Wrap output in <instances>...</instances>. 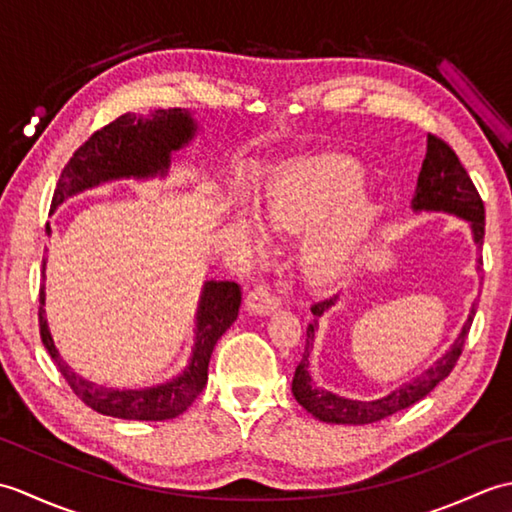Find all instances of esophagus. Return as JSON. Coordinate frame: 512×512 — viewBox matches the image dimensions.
<instances>
[{
  "instance_id": "esophagus-1",
  "label": "esophagus",
  "mask_w": 512,
  "mask_h": 512,
  "mask_svg": "<svg viewBox=\"0 0 512 512\" xmlns=\"http://www.w3.org/2000/svg\"><path fill=\"white\" fill-rule=\"evenodd\" d=\"M279 306V299L270 292L268 286H257L253 292H248L246 297V310L253 314H270Z\"/></svg>"
}]
</instances>
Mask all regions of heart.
Masks as SVG:
<instances>
[{"label":"heart","instance_id":"obj_1","mask_svg":"<svg viewBox=\"0 0 512 512\" xmlns=\"http://www.w3.org/2000/svg\"><path fill=\"white\" fill-rule=\"evenodd\" d=\"M363 167L345 154H321L281 165L270 178L264 213L270 226L284 233H301L299 264L312 284L328 286L341 279L372 233L376 206L365 193ZM242 222L262 233L253 209L242 211Z\"/></svg>","mask_w":512,"mask_h":512}]
</instances>
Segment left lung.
Here are the masks:
<instances>
[{"label":"left lung","mask_w":512,"mask_h":512,"mask_svg":"<svg viewBox=\"0 0 512 512\" xmlns=\"http://www.w3.org/2000/svg\"><path fill=\"white\" fill-rule=\"evenodd\" d=\"M411 209L420 211H442L458 215L462 220L471 224L473 239L477 248L484 244V202L477 193L473 180L469 173L462 167L460 158L455 156V151L444 143L442 138L429 134L427 136V156L422 160V169L418 176V187L416 195L411 200ZM477 264H482V259H477ZM480 270V266H477ZM336 299L330 297L325 301L314 303L310 308L314 314V321L308 325L306 330V350H303L301 363L295 369V378H292V394H295L299 405L310 411L314 418L323 422H334V424H369L378 422L391 413L402 411L411 407L413 402L422 400L424 396L433 391L438 383L451 374V369L458 363V358L464 350L466 334L471 330V323L475 317V303L466 317V323L462 325V332L458 339L453 341L451 350L442 354L436 363H433L427 372H422L409 383L394 389L391 394L378 398V400H352L336 396L332 391L317 387L310 376V352L314 347V336H317L319 328V317H323L325 310H330Z\"/></svg>","instance_id":"8db88e82"}]
</instances>
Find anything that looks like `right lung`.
<instances>
[{"label":"right lung","instance_id":"obj_1","mask_svg":"<svg viewBox=\"0 0 512 512\" xmlns=\"http://www.w3.org/2000/svg\"><path fill=\"white\" fill-rule=\"evenodd\" d=\"M198 132V123L191 112L173 107L158 110L149 116L127 112L116 121L94 132L74 151L63 167L57 189L52 195V211L72 195L99 187L103 182L136 178L149 180L167 176L173 151L191 143ZM50 235V226H46ZM43 279H46V259H43ZM39 332L41 341L59 367L61 376L85 405L103 416L123 420H171L191 407L202 394L209 380V361L215 343L231 328L242 306V290L235 281H204L202 295L195 312V343L189 365L184 372L156 387L145 389H114L90 383L79 376L59 356L46 319V286L39 292Z\"/></svg>","mask_w":512,"mask_h":512}]
</instances>
